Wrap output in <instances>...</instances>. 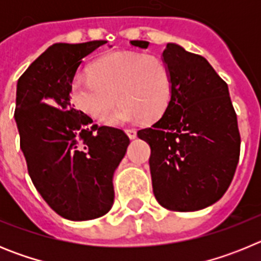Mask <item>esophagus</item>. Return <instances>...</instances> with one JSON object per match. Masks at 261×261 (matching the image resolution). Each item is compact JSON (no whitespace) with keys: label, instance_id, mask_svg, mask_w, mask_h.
Masks as SVG:
<instances>
[{"label":"esophagus","instance_id":"34e87169","mask_svg":"<svg viewBox=\"0 0 261 261\" xmlns=\"http://www.w3.org/2000/svg\"><path fill=\"white\" fill-rule=\"evenodd\" d=\"M125 133H126V135H128V137L130 138V140L136 138V136H137V132H136V129H132V128L125 129Z\"/></svg>","mask_w":261,"mask_h":261}]
</instances>
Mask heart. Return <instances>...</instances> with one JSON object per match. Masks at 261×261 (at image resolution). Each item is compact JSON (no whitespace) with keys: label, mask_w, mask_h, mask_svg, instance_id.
I'll list each match as a JSON object with an SVG mask.
<instances>
[{"label":"heart","mask_w":261,"mask_h":261,"mask_svg":"<svg viewBox=\"0 0 261 261\" xmlns=\"http://www.w3.org/2000/svg\"><path fill=\"white\" fill-rule=\"evenodd\" d=\"M90 75L71 78L69 98L78 111L105 121L116 102H121L111 125L159 119L171 102L172 81L168 65L156 56L136 52H112L90 66Z\"/></svg>","instance_id":"1"}]
</instances>
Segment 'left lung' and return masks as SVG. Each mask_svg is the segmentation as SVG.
I'll use <instances>...</instances> for the list:
<instances>
[{"mask_svg":"<svg viewBox=\"0 0 261 261\" xmlns=\"http://www.w3.org/2000/svg\"><path fill=\"white\" fill-rule=\"evenodd\" d=\"M130 44L145 49L149 41ZM162 59L174 81L171 102L137 136L150 145L156 201L170 211H200L218 201L234 177L241 153L238 120L227 84L204 57L168 43Z\"/></svg>","mask_w":261,"mask_h":261,"instance_id":"obj_1","label":"left lung"}]
</instances>
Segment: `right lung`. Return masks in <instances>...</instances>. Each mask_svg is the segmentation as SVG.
<instances>
[{"label": "right lung", "mask_w": 261, "mask_h": 261, "mask_svg": "<svg viewBox=\"0 0 261 261\" xmlns=\"http://www.w3.org/2000/svg\"><path fill=\"white\" fill-rule=\"evenodd\" d=\"M106 43L50 45L17 84L14 117L29 175L50 208L70 221L110 212L115 170L129 145L121 129L91 125V117L75 110L69 98L82 59Z\"/></svg>", "instance_id": "obj_1"}]
</instances>
